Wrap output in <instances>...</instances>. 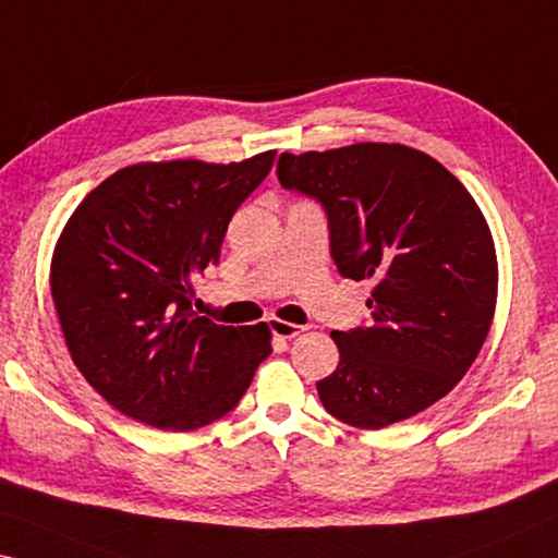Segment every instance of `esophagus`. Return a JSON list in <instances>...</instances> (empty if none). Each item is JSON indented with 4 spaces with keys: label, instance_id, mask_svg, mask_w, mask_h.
Listing matches in <instances>:
<instances>
[{
    "label": "esophagus",
    "instance_id": "esophagus-1",
    "mask_svg": "<svg viewBox=\"0 0 558 558\" xmlns=\"http://www.w3.org/2000/svg\"><path fill=\"white\" fill-rule=\"evenodd\" d=\"M268 325H270V332L276 335L278 340H293V338H298L300 332H303V327L295 325V323L280 320V317H270Z\"/></svg>",
    "mask_w": 558,
    "mask_h": 558
}]
</instances>
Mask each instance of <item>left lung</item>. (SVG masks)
Segmentation results:
<instances>
[{"instance_id": "obj_1", "label": "left lung", "mask_w": 558, "mask_h": 558, "mask_svg": "<svg viewBox=\"0 0 558 558\" xmlns=\"http://www.w3.org/2000/svg\"><path fill=\"white\" fill-rule=\"evenodd\" d=\"M278 181L325 208L340 276L373 280L369 325L332 332L340 365L317 383L325 410L383 429L452 392L489 332L499 280L470 191L402 144L280 154Z\"/></svg>"}]
</instances>
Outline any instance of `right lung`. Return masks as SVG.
<instances>
[{
  "mask_svg": "<svg viewBox=\"0 0 558 558\" xmlns=\"http://www.w3.org/2000/svg\"><path fill=\"white\" fill-rule=\"evenodd\" d=\"M276 161L126 166L78 203L51 258V298L78 373L121 414L191 432L233 410L270 355V327L193 313L238 206Z\"/></svg>",
  "mask_w": 558,
  "mask_h": 558,
  "instance_id": "obj_1",
  "label": "right lung"
}]
</instances>
